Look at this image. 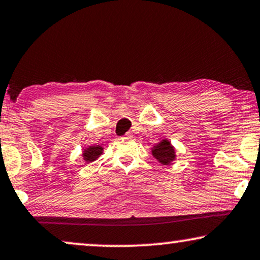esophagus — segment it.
I'll use <instances>...</instances> for the list:
<instances>
[{"instance_id": "obj_1", "label": "esophagus", "mask_w": 260, "mask_h": 260, "mask_svg": "<svg viewBox=\"0 0 260 260\" xmlns=\"http://www.w3.org/2000/svg\"><path fill=\"white\" fill-rule=\"evenodd\" d=\"M124 138H126V139H129V138H132V133L127 132L126 134H124Z\"/></svg>"}]
</instances>
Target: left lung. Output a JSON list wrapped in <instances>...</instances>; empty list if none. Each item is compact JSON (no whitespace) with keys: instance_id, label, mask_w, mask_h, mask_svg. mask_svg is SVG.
I'll list each match as a JSON object with an SVG mask.
<instances>
[{"instance_id":"1","label":"left lung","mask_w":260,"mask_h":260,"mask_svg":"<svg viewBox=\"0 0 260 260\" xmlns=\"http://www.w3.org/2000/svg\"><path fill=\"white\" fill-rule=\"evenodd\" d=\"M152 154L162 165L171 164L176 158L175 148L168 139H162L160 143L154 145L152 148Z\"/></svg>"}]
</instances>
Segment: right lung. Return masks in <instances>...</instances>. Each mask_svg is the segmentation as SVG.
I'll use <instances>...</instances> for the list:
<instances>
[{
    "label": "right lung",
    "instance_id": "right-lung-1",
    "mask_svg": "<svg viewBox=\"0 0 260 260\" xmlns=\"http://www.w3.org/2000/svg\"><path fill=\"white\" fill-rule=\"evenodd\" d=\"M103 153V147L102 146H88L83 151V159L86 162H91L98 159L100 155Z\"/></svg>",
    "mask_w": 260,
    "mask_h": 260
}]
</instances>
